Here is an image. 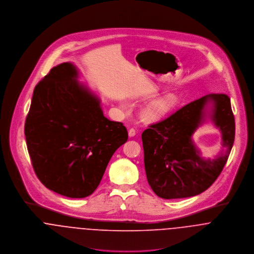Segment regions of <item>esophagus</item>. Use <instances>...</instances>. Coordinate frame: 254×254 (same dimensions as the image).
Listing matches in <instances>:
<instances>
[{
    "label": "esophagus",
    "instance_id": "esophagus-1",
    "mask_svg": "<svg viewBox=\"0 0 254 254\" xmlns=\"http://www.w3.org/2000/svg\"><path fill=\"white\" fill-rule=\"evenodd\" d=\"M135 134H136V131H135L134 128H129L128 129V136L129 137H133Z\"/></svg>",
    "mask_w": 254,
    "mask_h": 254
}]
</instances>
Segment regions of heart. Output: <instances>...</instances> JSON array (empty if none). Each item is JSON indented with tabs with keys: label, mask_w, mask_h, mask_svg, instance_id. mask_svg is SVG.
<instances>
[{
	"label": "heart",
	"mask_w": 254,
	"mask_h": 254,
	"mask_svg": "<svg viewBox=\"0 0 254 254\" xmlns=\"http://www.w3.org/2000/svg\"><path fill=\"white\" fill-rule=\"evenodd\" d=\"M177 104L178 98L175 94H165L149 103L143 111V116L148 121H158L174 109Z\"/></svg>",
	"instance_id": "1"
}]
</instances>
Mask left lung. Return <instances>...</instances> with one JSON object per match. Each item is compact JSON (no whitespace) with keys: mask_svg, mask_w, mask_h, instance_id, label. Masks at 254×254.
Listing matches in <instances>:
<instances>
[{"mask_svg":"<svg viewBox=\"0 0 254 254\" xmlns=\"http://www.w3.org/2000/svg\"><path fill=\"white\" fill-rule=\"evenodd\" d=\"M212 103L210 114L207 105ZM220 128L224 149L213 160L200 157L191 140L206 114ZM149 185L163 198L193 197L217 179L235 140V118L228 95L210 93L183 106L167 119L150 125L141 135Z\"/></svg>","mask_w":254,"mask_h":254,"instance_id":"8db88e82","label":"left lung"}]
</instances>
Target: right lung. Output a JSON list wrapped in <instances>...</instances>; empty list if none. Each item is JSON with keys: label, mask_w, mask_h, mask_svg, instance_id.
Masks as SVG:
<instances>
[{"label": "right lung", "mask_w": 254, "mask_h": 254, "mask_svg": "<svg viewBox=\"0 0 254 254\" xmlns=\"http://www.w3.org/2000/svg\"><path fill=\"white\" fill-rule=\"evenodd\" d=\"M78 77L70 62L54 67L34 89L24 127L36 175L68 197L91 195L128 137L122 123L104 117L99 98Z\"/></svg>", "instance_id": "add662e5"}]
</instances>
